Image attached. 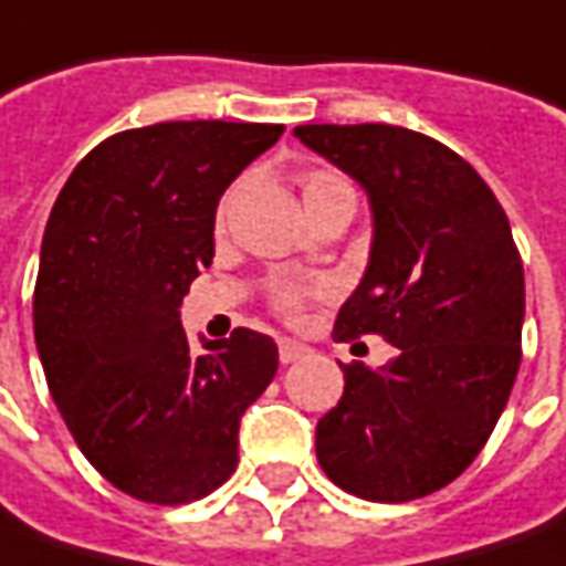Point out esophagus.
Wrapping results in <instances>:
<instances>
[{"instance_id": "34e87169", "label": "esophagus", "mask_w": 566, "mask_h": 566, "mask_svg": "<svg viewBox=\"0 0 566 566\" xmlns=\"http://www.w3.org/2000/svg\"><path fill=\"white\" fill-rule=\"evenodd\" d=\"M306 353H310V347H306V344H300V340H291V337H282V340H279V359H282L284 365L297 363V359H303Z\"/></svg>"}]
</instances>
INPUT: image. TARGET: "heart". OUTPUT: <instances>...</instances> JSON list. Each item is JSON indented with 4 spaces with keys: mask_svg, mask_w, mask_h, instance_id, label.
<instances>
[{
    "mask_svg": "<svg viewBox=\"0 0 566 566\" xmlns=\"http://www.w3.org/2000/svg\"><path fill=\"white\" fill-rule=\"evenodd\" d=\"M332 182H340L337 176L332 172H310V176H303V195L306 191H313V188H322V186H332ZM300 300V291L297 287H282L279 291V303H282V310H294Z\"/></svg>",
    "mask_w": 566,
    "mask_h": 566,
    "instance_id": "obj_1",
    "label": "heart"
}]
</instances>
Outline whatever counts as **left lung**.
Here are the masks:
<instances>
[{
    "instance_id": "1",
    "label": "left lung",
    "mask_w": 566,
    "mask_h": 566,
    "mask_svg": "<svg viewBox=\"0 0 566 566\" xmlns=\"http://www.w3.org/2000/svg\"><path fill=\"white\" fill-rule=\"evenodd\" d=\"M294 136L356 179L371 251L334 340L384 334L396 356L344 368V396L315 424V455L340 490L409 502L476 459L521 368L524 263L502 203L437 138L387 123H310Z\"/></svg>"
}]
</instances>
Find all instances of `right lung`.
Instances as JSON below:
<instances>
[{
  "label": "right lung",
  "instance_id": "1",
  "mask_svg": "<svg viewBox=\"0 0 566 566\" xmlns=\"http://www.w3.org/2000/svg\"><path fill=\"white\" fill-rule=\"evenodd\" d=\"M279 123L176 120L92 148L45 222L33 334L57 412L92 468L154 505L213 493L238 428L279 368L269 334L191 353L179 306L213 260L222 191Z\"/></svg>",
  "mask_w": 566,
  "mask_h": 566
}]
</instances>
